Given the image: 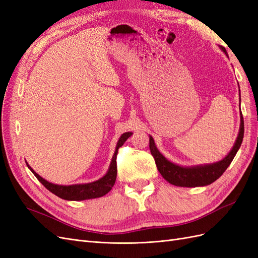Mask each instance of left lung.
<instances>
[{
	"label": "left lung",
	"mask_w": 258,
	"mask_h": 258,
	"mask_svg": "<svg viewBox=\"0 0 258 258\" xmlns=\"http://www.w3.org/2000/svg\"><path fill=\"white\" fill-rule=\"evenodd\" d=\"M221 49L226 53V49L221 46ZM240 130L237 137L236 143L231 148L229 154L226 156L221 161H217L210 165H200L195 167H181L175 163L169 161L163 156L155 145L154 139L150 136V150L155 159L156 166L162 175V177L168 181L170 184L181 187H197L206 186L213 183L220 177L225 171L229 167L232 159L235 158L237 152L241 146L242 140L244 135V121L243 116L241 114L240 117Z\"/></svg>",
	"instance_id": "1"
}]
</instances>
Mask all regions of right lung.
<instances>
[{"label":"right lung","instance_id":"add662e5","mask_svg":"<svg viewBox=\"0 0 258 258\" xmlns=\"http://www.w3.org/2000/svg\"><path fill=\"white\" fill-rule=\"evenodd\" d=\"M132 132H124L123 135L119 138L118 142L116 145V150L113 155V158L111 161L110 168H108L106 174L101 177L98 181L87 183V184H75V185H57L52 184L46 181L43 177L38 175L35 171L31 168L28 163V168L32 171V173L37 177L38 181H40L46 188L49 191L56 195V196L60 197L61 199L64 200H74V201H80V200H86V199H93V198H99L104 196L112 189V187L115 184L116 176H117V165H116V157L117 153H118V148L123 145L126 142V140L131 137Z\"/></svg>","mask_w":258,"mask_h":258}]
</instances>
